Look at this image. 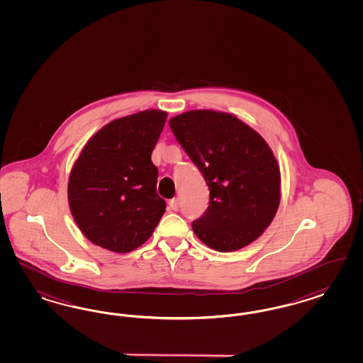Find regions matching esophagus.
<instances>
[{"label":"esophagus","instance_id":"1","mask_svg":"<svg viewBox=\"0 0 363 363\" xmlns=\"http://www.w3.org/2000/svg\"><path fill=\"white\" fill-rule=\"evenodd\" d=\"M169 207H171V210H174V211H177L179 210V199H172V201H169Z\"/></svg>","mask_w":363,"mask_h":363}]
</instances>
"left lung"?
I'll use <instances>...</instances> for the list:
<instances>
[{
	"instance_id": "8db88e82",
	"label": "left lung",
	"mask_w": 363,
	"mask_h": 363,
	"mask_svg": "<svg viewBox=\"0 0 363 363\" xmlns=\"http://www.w3.org/2000/svg\"><path fill=\"white\" fill-rule=\"evenodd\" d=\"M177 143L199 168L210 189L196 237L218 252L255 241L277 213L281 176L267 141L235 116L191 110L169 120Z\"/></svg>"
}]
</instances>
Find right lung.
<instances>
[{"instance_id": "right-lung-1", "label": "right lung", "mask_w": 363, "mask_h": 363, "mask_svg": "<svg viewBox=\"0 0 363 363\" xmlns=\"http://www.w3.org/2000/svg\"><path fill=\"white\" fill-rule=\"evenodd\" d=\"M167 113L144 110L108 122L84 145L68 177V204L89 241L129 253L153 234L165 213L150 160Z\"/></svg>"}]
</instances>
